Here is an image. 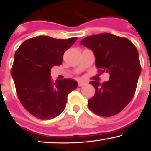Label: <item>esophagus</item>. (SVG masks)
Wrapping results in <instances>:
<instances>
[{
  "mask_svg": "<svg viewBox=\"0 0 151 151\" xmlns=\"http://www.w3.org/2000/svg\"><path fill=\"white\" fill-rule=\"evenodd\" d=\"M85 81H81V80H78V87H82V86H83V85H85Z\"/></svg>",
  "mask_w": 151,
  "mask_h": 151,
  "instance_id": "obj_1",
  "label": "esophagus"
}]
</instances>
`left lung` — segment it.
<instances>
[{
	"label": "left lung",
	"mask_w": 151,
	"mask_h": 151,
	"mask_svg": "<svg viewBox=\"0 0 151 151\" xmlns=\"http://www.w3.org/2000/svg\"><path fill=\"white\" fill-rule=\"evenodd\" d=\"M81 45L93 51L97 76L110 74L106 82L96 78L90 82L96 93L88 100V106L98 115L109 117L120 112L133 98L141 66L136 46L126 38L110 33L85 37Z\"/></svg>",
	"instance_id": "obj_1"
}]
</instances>
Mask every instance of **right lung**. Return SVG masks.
<instances>
[{
	"label": "right lung",
	"instance_id": "1",
	"mask_svg": "<svg viewBox=\"0 0 151 151\" xmlns=\"http://www.w3.org/2000/svg\"><path fill=\"white\" fill-rule=\"evenodd\" d=\"M77 37L56 39L47 36L31 38L15 51L11 75L18 98L27 111L42 120L61 114L66 107L67 96L77 87L73 80L51 78V69L60 66L65 51Z\"/></svg>",
	"mask_w": 151,
	"mask_h": 151
}]
</instances>
